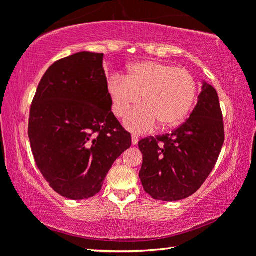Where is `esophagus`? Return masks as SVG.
Returning <instances> with one entry per match:
<instances>
[{
	"instance_id": "esophagus-1",
	"label": "esophagus",
	"mask_w": 256,
	"mask_h": 256,
	"mask_svg": "<svg viewBox=\"0 0 256 256\" xmlns=\"http://www.w3.org/2000/svg\"><path fill=\"white\" fill-rule=\"evenodd\" d=\"M138 138L136 136H132V144L136 146L138 144Z\"/></svg>"
}]
</instances>
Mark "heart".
<instances>
[{
	"label": "heart",
	"instance_id": "b5f03b06",
	"mask_svg": "<svg viewBox=\"0 0 256 256\" xmlns=\"http://www.w3.org/2000/svg\"><path fill=\"white\" fill-rule=\"evenodd\" d=\"M107 94L114 115L124 118L141 102L125 125L136 133L152 130L157 122L164 128L180 124L196 102V82L188 70L159 62H140L128 68L126 76H112Z\"/></svg>",
	"mask_w": 256,
	"mask_h": 256
}]
</instances>
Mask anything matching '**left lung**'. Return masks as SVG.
Wrapping results in <instances>:
<instances>
[{
  "instance_id": "8db88e82",
  "label": "left lung",
  "mask_w": 256,
  "mask_h": 256,
  "mask_svg": "<svg viewBox=\"0 0 256 256\" xmlns=\"http://www.w3.org/2000/svg\"><path fill=\"white\" fill-rule=\"evenodd\" d=\"M224 141L222 112L211 84L203 82L190 118L170 134L138 142L144 154L138 172L154 200L178 201L196 192L216 166Z\"/></svg>"
}]
</instances>
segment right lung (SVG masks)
I'll return each mask as SVG.
<instances>
[{
  "label": "right lung",
  "instance_id": "add662e5",
  "mask_svg": "<svg viewBox=\"0 0 256 256\" xmlns=\"http://www.w3.org/2000/svg\"><path fill=\"white\" fill-rule=\"evenodd\" d=\"M102 53L80 52L52 64L30 106L34 162L56 193L71 200L99 192L131 134L112 112Z\"/></svg>",
  "mask_w": 256,
  "mask_h": 256
}]
</instances>
